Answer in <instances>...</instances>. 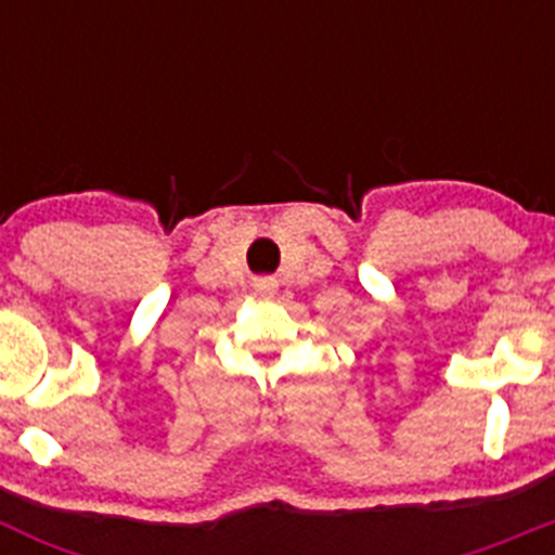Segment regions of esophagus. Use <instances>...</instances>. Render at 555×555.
Instances as JSON below:
<instances>
[{
	"instance_id": "1",
	"label": "esophagus",
	"mask_w": 555,
	"mask_h": 555,
	"mask_svg": "<svg viewBox=\"0 0 555 555\" xmlns=\"http://www.w3.org/2000/svg\"><path fill=\"white\" fill-rule=\"evenodd\" d=\"M255 288H258V294H263V297H272L274 281H258V283H255Z\"/></svg>"
}]
</instances>
